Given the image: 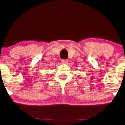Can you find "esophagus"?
Masks as SVG:
<instances>
[{
    "label": "esophagus",
    "mask_w": 125,
    "mask_h": 125,
    "mask_svg": "<svg viewBox=\"0 0 125 125\" xmlns=\"http://www.w3.org/2000/svg\"><path fill=\"white\" fill-rule=\"evenodd\" d=\"M68 60H61V62H62L63 64H67V63H68Z\"/></svg>",
    "instance_id": "34e87169"
}]
</instances>
